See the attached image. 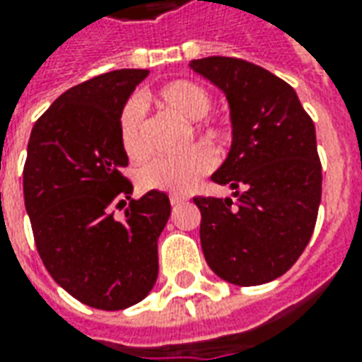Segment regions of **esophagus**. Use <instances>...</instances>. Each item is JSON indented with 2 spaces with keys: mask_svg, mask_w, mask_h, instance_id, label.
Instances as JSON below:
<instances>
[{
  "mask_svg": "<svg viewBox=\"0 0 362 362\" xmlns=\"http://www.w3.org/2000/svg\"><path fill=\"white\" fill-rule=\"evenodd\" d=\"M184 202H186V197H182V196H170V204H173L174 207H176V205L184 204Z\"/></svg>",
  "mask_w": 362,
  "mask_h": 362,
  "instance_id": "34e87169",
  "label": "esophagus"
}]
</instances>
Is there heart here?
Listing matches in <instances>:
<instances>
[{
	"label": "heart",
	"instance_id": "heart-1",
	"mask_svg": "<svg viewBox=\"0 0 362 362\" xmlns=\"http://www.w3.org/2000/svg\"><path fill=\"white\" fill-rule=\"evenodd\" d=\"M153 100L166 112H173L186 122H196L192 134L202 145L189 149L182 157H163L151 160L139 173L143 189H158L174 196L188 194L199 180L215 168L212 149H223L228 141V129L219 119L205 118L213 108V96L204 85L189 79H176L153 93ZM119 141L129 157L141 158L149 151L145 106L139 98H129L119 112ZM192 141V135H189ZM208 147L205 148L204 145Z\"/></svg>",
	"mask_w": 362,
	"mask_h": 362
}]
</instances>
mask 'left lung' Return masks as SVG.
<instances>
[{
	"mask_svg": "<svg viewBox=\"0 0 362 362\" xmlns=\"http://www.w3.org/2000/svg\"><path fill=\"white\" fill-rule=\"evenodd\" d=\"M230 106L233 145L211 180L230 197H194L205 262L221 279L262 285L293 267L314 233L322 199L316 129L295 89L246 59H194Z\"/></svg>",
	"mask_w": 362,
	"mask_h": 362,
	"instance_id": "8db88e82",
	"label": "left lung"
}]
</instances>
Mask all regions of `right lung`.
Wrapping results in <instances>:
<instances>
[{
    "instance_id": "add662e5",
    "label": "right lung",
    "mask_w": 362,
    "mask_h": 362,
    "mask_svg": "<svg viewBox=\"0 0 362 362\" xmlns=\"http://www.w3.org/2000/svg\"><path fill=\"white\" fill-rule=\"evenodd\" d=\"M147 75L118 69L75 85L36 119L28 139L23 192L36 250L59 287L98 310H124L149 295L170 217L166 194L132 199L122 174L119 112ZM114 209L124 211L122 220Z\"/></svg>"
}]
</instances>
